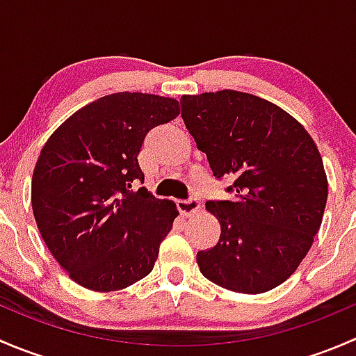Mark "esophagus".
<instances>
[{"label":"esophagus","instance_id":"34e87169","mask_svg":"<svg viewBox=\"0 0 356 356\" xmlns=\"http://www.w3.org/2000/svg\"><path fill=\"white\" fill-rule=\"evenodd\" d=\"M200 201L196 198H189V200H181L177 201V210L181 211L182 217H193V215L198 213L200 210Z\"/></svg>","mask_w":356,"mask_h":356}]
</instances>
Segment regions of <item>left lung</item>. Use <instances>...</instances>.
Returning <instances> with one entry per match:
<instances>
[{
    "instance_id": "8db88e82",
    "label": "left lung",
    "mask_w": 356,
    "mask_h": 356,
    "mask_svg": "<svg viewBox=\"0 0 356 356\" xmlns=\"http://www.w3.org/2000/svg\"><path fill=\"white\" fill-rule=\"evenodd\" d=\"M186 129L217 179L229 177L231 201H207L220 239L198 251L201 274L220 288L258 294L298 268L318 232L327 177L303 125L274 103L248 92L182 96Z\"/></svg>"
}]
</instances>
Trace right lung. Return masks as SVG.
I'll list each match as a JSON object with an SVG mask.
<instances>
[{"label":"right lung","instance_id":"right-lung-1","mask_svg":"<svg viewBox=\"0 0 356 356\" xmlns=\"http://www.w3.org/2000/svg\"><path fill=\"white\" fill-rule=\"evenodd\" d=\"M179 115V102L115 92L68 117L32 174L35 224L70 279L91 291L124 289L153 270L179 211L156 200L138 155L146 134Z\"/></svg>","mask_w":356,"mask_h":356}]
</instances>
